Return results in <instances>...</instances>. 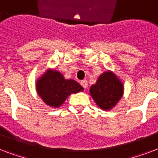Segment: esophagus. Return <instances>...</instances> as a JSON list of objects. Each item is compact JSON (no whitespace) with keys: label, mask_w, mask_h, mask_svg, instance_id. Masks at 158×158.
Listing matches in <instances>:
<instances>
[{"label":"esophagus","mask_w":158,"mask_h":158,"mask_svg":"<svg viewBox=\"0 0 158 158\" xmlns=\"http://www.w3.org/2000/svg\"><path fill=\"white\" fill-rule=\"evenodd\" d=\"M81 85H82L83 87L85 88H86L88 86V83H87V81H86L85 80H83V81H81Z\"/></svg>","instance_id":"34e87169"}]
</instances>
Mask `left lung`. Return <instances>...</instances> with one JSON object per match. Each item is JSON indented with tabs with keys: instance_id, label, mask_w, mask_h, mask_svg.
<instances>
[{
	"instance_id": "obj_1",
	"label": "left lung",
	"mask_w": 158,
	"mask_h": 158,
	"mask_svg": "<svg viewBox=\"0 0 158 158\" xmlns=\"http://www.w3.org/2000/svg\"><path fill=\"white\" fill-rule=\"evenodd\" d=\"M90 94L96 105L103 110L114 108L123 95V85L111 71L100 75L96 84L90 86Z\"/></svg>"
}]
</instances>
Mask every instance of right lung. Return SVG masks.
<instances>
[{"mask_svg":"<svg viewBox=\"0 0 158 158\" xmlns=\"http://www.w3.org/2000/svg\"><path fill=\"white\" fill-rule=\"evenodd\" d=\"M36 90L47 106L58 108L71 94L84 90L73 79H65L58 71L48 69L36 81Z\"/></svg>","mask_w":158,"mask_h":158,"instance_id":"right-lung-1","label":"right lung"}]
</instances>
